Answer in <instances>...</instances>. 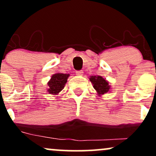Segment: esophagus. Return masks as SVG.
Returning <instances> with one entry per match:
<instances>
[{"mask_svg":"<svg viewBox=\"0 0 156 156\" xmlns=\"http://www.w3.org/2000/svg\"><path fill=\"white\" fill-rule=\"evenodd\" d=\"M76 76H83V72L82 70H77L76 72Z\"/></svg>","mask_w":156,"mask_h":156,"instance_id":"1","label":"esophagus"}]
</instances>
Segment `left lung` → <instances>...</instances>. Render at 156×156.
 I'll use <instances>...</instances> for the list:
<instances>
[{"instance_id":"obj_1","label":"left lung","mask_w":156,"mask_h":156,"mask_svg":"<svg viewBox=\"0 0 156 156\" xmlns=\"http://www.w3.org/2000/svg\"><path fill=\"white\" fill-rule=\"evenodd\" d=\"M90 81L93 83V87L98 92V94H104L110 89V86L107 80H105L101 76H91L89 78Z\"/></svg>"}]
</instances>
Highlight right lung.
<instances>
[{
    "label": "right lung",
    "instance_id": "1",
    "mask_svg": "<svg viewBox=\"0 0 156 156\" xmlns=\"http://www.w3.org/2000/svg\"><path fill=\"white\" fill-rule=\"evenodd\" d=\"M69 76V74H63V73H56L53 75L48 83L49 87V89H48V92L52 94H58L64 89Z\"/></svg>",
    "mask_w": 156,
    "mask_h": 156
}]
</instances>
